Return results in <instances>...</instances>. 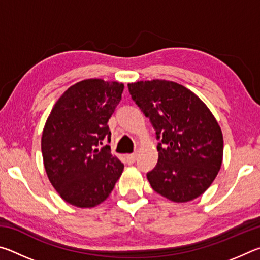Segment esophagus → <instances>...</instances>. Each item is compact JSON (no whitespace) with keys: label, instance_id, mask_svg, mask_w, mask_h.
I'll use <instances>...</instances> for the list:
<instances>
[{"label":"esophagus","instance_id":"34e87169","mask_svg":"<svg viewBox=\"0 0 260 260\" xmlns=\"http://www.w3.org/2000/svg\"><path fill=\"white\" fill-rule=\"evenodd\" d=\"M126 159L129 162V164H133V162L136 160V153H131V155H127Z\"/></svg>","mask_w":260,"mask_h":260}]
</instances>
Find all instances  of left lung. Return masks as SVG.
<instances>
[{
	"instance_id": "obj_1",
	"label": "left lung",
	"mask_w": 260,
	"mask_h": 260,
	"mask_svg": "<svg viewBox=\"0 0 260 260\" xmlns=\"http://www.w3.org/2000/svg\"><path fill=\"white\" fill-rule=\"evenodd\" d=\"M128 90L160 139L157 165L147 174L150 186L175 203L197 199L222 162V132L212 112L199 96L173 81H138L128 83Z\"/></svg>"
}]
</instances>
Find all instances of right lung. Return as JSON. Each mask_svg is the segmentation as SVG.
<instances>
[{"label": "right lung", "instance_id": "right-lung-1", "mask_svg": "<svg viewBox=\"0 0 260 260\" xmlns=\"http://www.w3.org/2000/svg\"><path fill=\"white\" fill-rule=\"evenodd\" d=\"M124 83L86 79L64 91L46 121L41 139L43 164L57 192L78 208L108 199L124 164L109 146L108 121L119 104Z\"/></svg>", "mask_w": 260, "mask_h": 260}]
</instances>
